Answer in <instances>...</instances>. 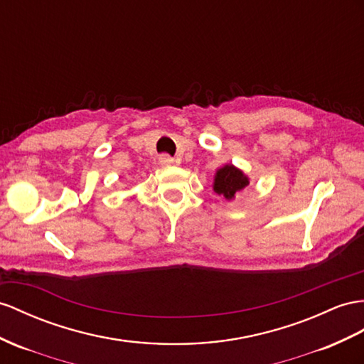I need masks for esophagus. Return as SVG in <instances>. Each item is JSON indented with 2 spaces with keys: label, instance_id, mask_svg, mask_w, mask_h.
<instances>
[{
  "label": "esophagus",
  "instance_id": "esophagus-1",
  "mask_svg": "<svg viewBox=\"0 0 364 364\" xmlns=\"http://www.w3.org/2000/svg\"><path fill=\"white\" fill-rule=\"evenodd\" d=\"M158 160H160L161 166H171L173 163V158L171 155H167V154L160 155V158H158Z\"/></svg>",
  "mask_w": 364,
  "mask_h": 364
}]
</instances>
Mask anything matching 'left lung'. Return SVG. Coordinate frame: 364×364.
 <instances>
[{
	"label": "left lung",
	"mask_w": 364,
	"mask_h": 364,
	"mask_svg": "<svg viewBox=\"0 0 364 364\" xmlns=\"http://www.w3.org/2000/svg\"><path fill=\"white\" fill-rule=\"evenodd\" d=\"M249 184V178L237 169L235 166L226 164L217 171L215 180H213V191L223 195L226 200H234L238 192L243 191Z\"/></svg>",
	"instance_id": "left-lung-1"
}]
</instances>
